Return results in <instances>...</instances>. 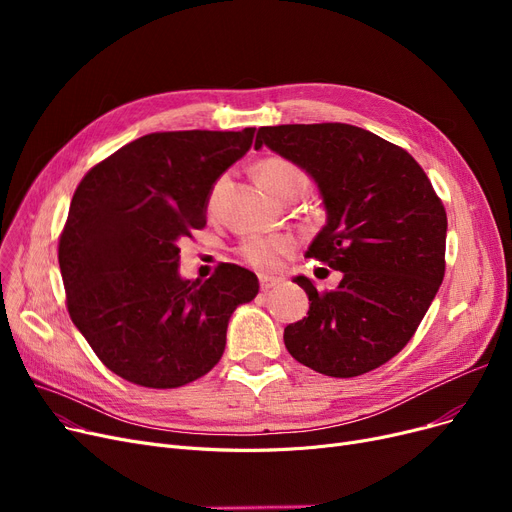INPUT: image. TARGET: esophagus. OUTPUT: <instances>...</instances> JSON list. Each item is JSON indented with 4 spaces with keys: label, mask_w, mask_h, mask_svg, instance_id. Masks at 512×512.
Listing matches in <instances>:
<instances>
[{
    "label": "esophagus",
    "mask_w": 512,
    "mask_h": 512,
    "mask_svg": "<svg viewBox=\"0 0 512 512\" xmlns=\"http://www.w3.org/2000/svg\"><path fill=\"white\" fill-rule=\"evenodd\" d=\"M259 286H261L263 292H270L272 288L278 286V280H276V278H270V276H261V278H259Z\"/></svg>",
    "instance_id": "obj_1"
}]
</instances>
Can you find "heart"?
<instances>
[{
	"mask_svg": "<svg viewBox=\"0 0 512 512\" xmlns=\"http://www.w3.org/2000/svg\"><path fill=\"white\" fill-rule=\"evenodd\" d=\"M255 176L259 184L270 193L274 199H282L290 193H303L307 186V176L301 168H297L288 159L282 157H267L261 159L255 166ZM218 191V184L213 186L211 199ZM294 249V238L288 234H272V236H249L242 240L240 255L247 263L257 270H274L280 257Z\"/></svg>",
	"mask_w": 512,
	"mask_h": 512,
	"instance_id": "b5f03b06",
	"label": "heart"
}]
</instances>
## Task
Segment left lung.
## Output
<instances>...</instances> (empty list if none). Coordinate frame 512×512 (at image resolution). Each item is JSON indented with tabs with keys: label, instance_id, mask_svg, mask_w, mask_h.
<instances>
[{
	"label": "left lung",
	"instance_id": "1",
	"mask_svg": "<svg viewBox=\"0 0 512 512\" xmlns=\"http://www.w3.org/2000/svg\"><path fill=\"white\" fill-rule=\"evenodd\" d=\"M305 170L326 209V226L305 257L342 272L317 292L297 276L309 311L284 330L288 353L330 375L355 378L407 346L444 280L446 211L417 161L351 124L263 126L255 149Z\"/></svg>",
	"mask_w": 512,
	"mask_h": 512
}]
</instances>
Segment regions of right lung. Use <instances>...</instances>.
Returning a JSON list of instances; mask_svg holds the SVG:
<instances>
[{"instance_id": "add662e5", "label": "right lung", "mask_w": 512, "mask_h": 512, "mask_svg": "<svg viewBox=\"0 0 512 512\" xmlns=\"http://www.w3.org/2000/svg\"><path fill=\"white\" fill-rule=\"evenodd\" d=\"M255 128L153 132L80 180L60 236L66 305L101 363L126 382L178 388L224 355L234 309L259 280L232 263L201 280L178 272L182 238L207 224L218 178Z\"/></svg>"}]
</instances>
